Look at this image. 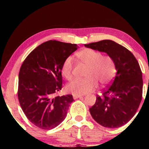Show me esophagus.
<instances>
[{
  "label": "esophagus",
  "instance_id": "obj_1",
  "mask_svg": "<svg viewBox=\"0 0 149 149\" xmlns=\"http://www.w3.org/2000/svg\"><path fill=\"white\" fill-rule=\"evenodd\" d=\"M83 97V95H73V99H78V98H80V97Z\"/></svg>",
  "mask_w": 149,
  "mask_h": 149
}]
</instances>
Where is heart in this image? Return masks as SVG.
Wrapping results in <instances>:
<instances>
[{
  "label": "heart",
  "mask_w": 149,
  "mask_h": 149,
  "mask_svg": "<svg viewBox=\"0 0 149 149\" xmlns=\"http://www.w3.org/2000/svg\"><path fill=\"white\" fill-rule=\"evenodd\" d=\"M80 61L88 66L85 78H75L66 86V90L74 95H84L97 87L98 83L105 86L111 83L116 75L113 59L109 55L90 48H84L76 53ZM73 61L71 57L65 59L61 66V73L66 79L73 77Z\"/></svg>",
  "instance_id": "1"
}]
</instances>
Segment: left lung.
Listing matches in <instances>:
<instances>
[{
  "label": "left lung",
  "instance_id": "left-lung-1",
  "mask_svg": "<svg viewBox=\"0 0 149 149\" xmlns=\"http://www.w3.org/2000/svg\"><path fill=\"white\" fill-rule=\"evenodd\" d=\"M107 53L113 59L116 76L90 109L93 119L104 127L117 128L127 123L139 109L142 99V72L130 51L111 40L85 45Z\"/></svg>",
  "mask_w": 149,
  "mask_h": 149
}]
</instances>
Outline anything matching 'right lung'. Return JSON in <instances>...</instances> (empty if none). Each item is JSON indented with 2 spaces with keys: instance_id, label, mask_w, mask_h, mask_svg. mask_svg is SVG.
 I'll return each instance as SVG.
<instances>
[{
  "instance_id": "obj_1",
  "label": "right lung",
  "mask_w": 149,
  "mask_h": 149,
  "mask_svg": "<svg viewBox=\"0 0 149 149\" xmlns=\"http://www.w3.org/2000/svg\"><path fill=\"white\" fill-rule=\"evenodd\" d=\"M76 49V44L48 40L34 49L22 63L18 100L29 120L40 129H53L66 118L73 96L55 97V93L62 88L63 62Z\"/></svg>"
}]
</instances>
